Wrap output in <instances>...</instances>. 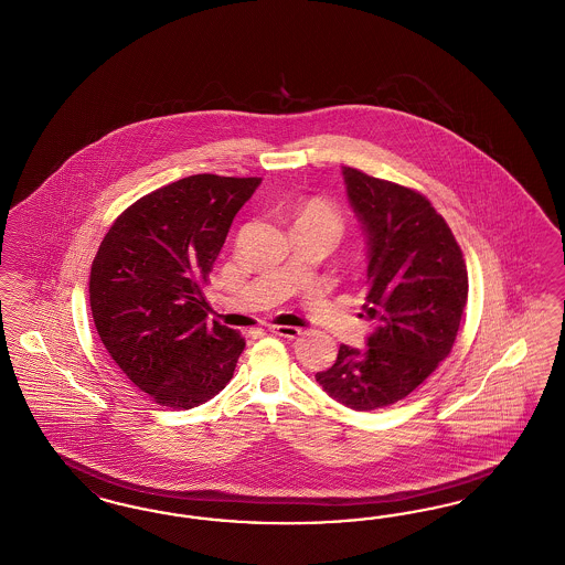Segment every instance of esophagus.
Here are the masks:
<instances>
[{"mask_svg":"<svg viewBox=\"0 0 565 565\" xmlns=\"http://www.w3.org/2000/svg\"><path fill=\"white\" fill-rule=\"evenodd\" d=\"M273 334H277V337H281V339H298L300 337V328H296V326H271L269 328Z\"/></svg>","mask_w":565,"mask_h":565,"instance_id":"esophagus-1","label":"esophagus"}]
</instances>
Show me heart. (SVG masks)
Listing matches in <instances>:
<instances>
[{"label": "heart", "mask_w": 565, "mask_h": 565, "mask_svg": "<svg viewBox=\"0 0 565 565\" xmlns=\"http://www.w3.org/2000/svg\"><path fill=\"white\" fill-rule=\"evenodd\" d=\"M296 225H313L328 228L330 233L339 235L342 231V214L339 207L321 198H311L296 207Z\"/></svg>", "instance_id": "1"}]
</instances>
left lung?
<instances>
[{
    "label": "left lung",
    "mask_w": 565,
    "mask_h": 565,
    "mask_svg": "<svg viewBox=\"0 0 565 565\" xmlns=\"http://www.w3.org/2000/svg\"><path fill=\"white\" fill-rule=\"evenodd\" d=\"M347 193L367 233L362 317L376 323L367 349L340 344L317 383L347 407L393 406L450 355L469 296V275L450 226L418 191L344 168Z\"/></svg>",
    "instance_id": "obj_1"
}]
</instances>
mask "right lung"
I'll return each mask as SVG.
<instances>
[{"instance_id":"add662e5","label":"right lung","mask_w":565,"mask_h":565,"mask_svg":"<svg viewBox=\"0 0 565 565\" xmlns=\"http://www.w3.org/2000/svg\"><path fill=\"white\" fill-rule=\"evenodd\" d=\"M258 177L195 174L126 207L92 260L96 332L121 372L159 406L191 409L233 379L246 340L205 323V296L228 226Z\"/></svg>"}]
</instances>
